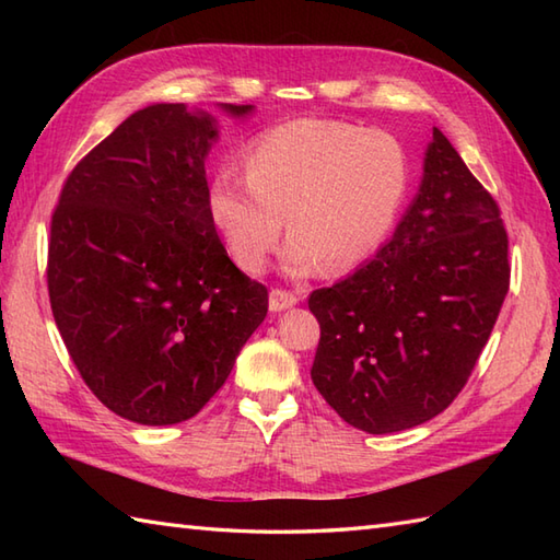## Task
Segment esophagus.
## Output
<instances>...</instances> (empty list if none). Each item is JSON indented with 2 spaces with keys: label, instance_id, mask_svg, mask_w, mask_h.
Instances as JSON below:
<instances>
[{
  "label": "esophagus",
  "instance_id": "1",
  "mask_svg": "<svg viewBox=\"0 0 560 560\" xmlns=\"http://www.w3.org/2000/svg\"><path fill=\"white\" fill-rule=\"evenodd\" d=\"M299 303V299L291 291H283V289H271L269 291V311L271 313H281V311H289Z\"/></svg>",
  "mask_w": 560,
  "mask_h": 560
}]
</instances>
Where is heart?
<instances>
[{
    "mask_svg": "<svg viewBox=\"0 0 560 560\" xmlns=\"http://www.w3.org/2000/svg\"><path fill=\"white\" fill-rule=\"evenodd\" d=\"M247 175L221 165L207 209L233 261L257 273L283 233V267L305 277L359 267L385 243L407 201L411 165L387 132L337 120H293L255 137Z\"/></svg>",
    "mask_w": 560,
    "mask_h": 560,
    "instance_id": "1",
    "label": "heart"
}]
</instances>
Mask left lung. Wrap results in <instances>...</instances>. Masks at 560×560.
I'll return each mask as SVG.
<instances>
[{"instance_id": "1", "label": "left lung", "mask_w": 560, "mask_h": 560, "mask_svg": "<svg viewBox=\"0 0 560 560\" xmlns=\"http://www.w3.org/2000/svg\"><path fill=\"white\" fill-rule=\"evenodd\" d=\"M508 283L501 211L435 127L419 192L389 241L347 279L311 293L317 392L373 435L431 421L469 380Z\"/></svg>"}]
</instances>
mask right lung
<instances>
[{"mask_svg":"<svg viewBox=\"0 0 560 560\" xmlns=\"http://www.w3.org/2000/svg\"><path fill=\"white\" fill-rule=\"evenodd\" d=\"M217 108L245 120L255 105ZM219 122L185 103L132 113L62 187L47 249L59 335L105 407L141 425L192 419L267 317L207 209Z\"/></svg>","mask_w":560,"mask_h":560,"instance_id":"obj_1","label":"right lung"}]
</instances>
